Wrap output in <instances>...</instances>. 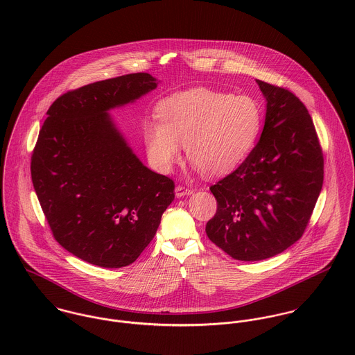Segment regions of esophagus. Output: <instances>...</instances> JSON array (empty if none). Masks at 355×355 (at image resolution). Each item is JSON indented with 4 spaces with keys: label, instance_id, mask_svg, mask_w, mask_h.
<instances>
[{
    "label": "esophagus",
    "instance_id": "1",
    "mask_svg": "<svg viewBox=\"0 0 355 355\" xmlns=\"http://www.w3.org/2000/svg\"><path fill=\"white\" fill-rule=\"evenodd\" d=\"M175 193H176V197H178V198H182V197H184V196H191V194H193V190L186 189V187H183V186H178V187L175 189Z\"/></svg>",
    "mask_w": 355,
    "mask_h": 355
}]
</instances>
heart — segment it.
<instances>
[{
	"label": "heart",
	"instance_id": "1",
	"mask_svg": "<svg viewBox=\"0 0 355 355\" xmlns=\"http://www.w3.org/2000/svg\"><path fill=\"white\" fill-rule=\"evenodd\" d=\"M158 120L144 123V141L155 168L169 171L186 146L190 162L206 176L236 169L250 154L262 127V109L246 94L191 89L158 102Z\"/></svg>",
	"mask_w": 355,
	"mask_h": 355
}]
</instances>
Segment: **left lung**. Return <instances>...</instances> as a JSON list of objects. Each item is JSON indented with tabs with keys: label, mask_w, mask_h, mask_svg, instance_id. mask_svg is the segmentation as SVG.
Instances as JSON below:
<instances>
[{
	"label": "left lung",
	"mask_w": 355,
	"mask_h": 355,
	"mask_svg": "<svg viewBox=\"0 0 355 355\" xmlns=\"http://www.w3.org/2000/svg\"><path fill=\"white\" fill-rule=\"evenodd\" d=\"M266 114L259 141L246 159L210 187L217 211L207 238L239 261L284 252L304 232L324 180V157L301 100L257 80Z\"/></svg>",
	"instance_id": "1"
}]
</instances>
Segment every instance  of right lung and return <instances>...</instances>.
Returning <instances> with one entry per match:
<instances>
[{"mask_svg":"<svg viewBox=\"0 0 355 355\" xmlns=\"http://www.w3.org/2000/svg\"><path fill=\"white\" fill-rule=\"evenodd\" d=\"M157 85L139 72L68 92L51 103L40 131L34 190L54 239L89 263H132L175 198L173 180L142 164L107 113Z\"/></svg>","mask_w":355,"mask_h":355,"instance_id":"right-lung-1","label":"right lung"}]
</instances>
